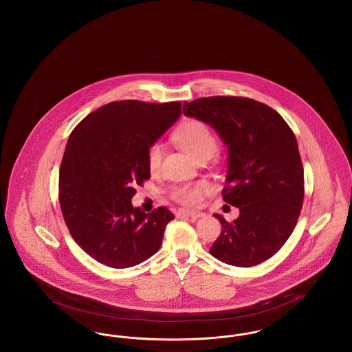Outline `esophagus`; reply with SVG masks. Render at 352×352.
Returning a JSON list of instances; mask_svg holds the SVG:
<instances>
[{"mask_svg": "<svg viewBox=\"0 0 352 352\" xmlns=\"http://www.w3.org/2000/svg\"><path fill=\"white\" fill-rule=\"evenodd\" d=\"M179 214H181V215H184V217H188V218L194 219V220H195V219L204 217V214H203L201 211H195V210H182Z\"/></svg>", "mask_w": 352, "mask_h": 352, "instance_id": "esophagus-1", "label": "esophagus"}]
</instances>
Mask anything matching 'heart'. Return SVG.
I'll return each mask as SVG.
<instances>
[{"mask_svg": "<svg viewBox=\"0 0 352 352\" xmlns=\"http://www.w3.org/2000/svg\"><path fill=\"white\" fill-rule=\"evenodd\" d=\"M178 144L195 160L201 157H211L217 149L218 142L210 128L198 120H190L182 124L175 132ZM164 145L160 141L153 142L148 148V168L151 173L158 171L162 164ZM210 191V186L204 182L184 184L170 188V197L173 201L184 206H198L201 197Z\"/></svg>", "mask_w": 352, "mask_h": 352, "instance_id": "1", "label": "heart"}]
</instances>
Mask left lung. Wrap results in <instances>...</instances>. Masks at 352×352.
<instances>
[{
  "instance_id": "1",
  "label": "left lung",
  "mask_w": 352,
  "mask_h": 352,
  "mask_svg": "<svg viewBox=\"0 0 352 352\" xmlns=\"http://www.w3.org/2000/svg\"><path fill=\"white\" fill-rule=\"evenodd\" d=\"M184 113L211 125L228 146L224 201L240 210L228 223L214 214L221 232L210 253L234 267H253L281 250L303 203V166L296 135L267 104L239 96L184 102Z\"/></svg>"
}]
</instances>
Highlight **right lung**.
<instances>
[{"label": "right lung", "instance_id": "1", "mask_svg": "<svg viewBox=\"0 0 352 352\" xmlns=\"http://www.w3.org/2000/svg\"><path fill=\"white\" fill-rule=\"evenodd\" d=\"M181 112L179 101H113L69 134L59 170L60 210L78 245L102 265L131 268L160 250L173 212L158 207L145 214L131 201L151 178L148 148Z\"/></svg>", "mask_w": 352, "mask_h": 352}]
</instances>
